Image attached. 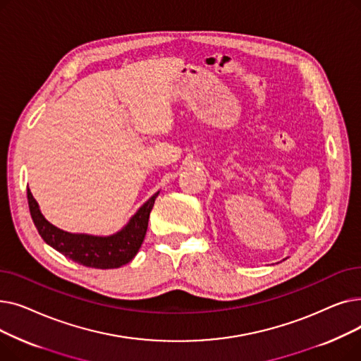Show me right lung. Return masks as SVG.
<instances>
[{
    "instance_id": "obj_1",
    "label": "right lung",
    "mask_w": 361,
    "mask_h": 361,
    "mask_svg": "<svg viewBox=\"0 0 361 361\" xmlns=\"http://www.w3.org/2000/svg\"><path fill=\"white\" fill-rule=\"evenodd\" d=\"M159 192L152 196L131 216L124 228L108 237L89 234H71L49 224L39 211V204L27 188L29 211L37 233L52 249L73 262L87 268L114 269L120 268L135 257L145 240L152 207Z\"/></svg>"
}]
</instances>
